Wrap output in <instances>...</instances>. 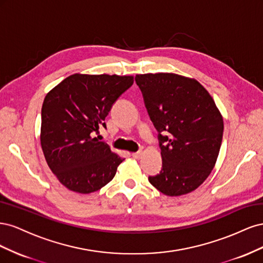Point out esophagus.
<instances>
[{
  "label": "esophagus",
  "instance_id": "esophagus-1",
  "mask_svg": "<svg viewBox=\"0 0 263 263\" xmlns=\"http://www.w3.org/2000/svg\"><path fill=\"white\" fill-rule=\"evenodd\" d=\"M141 156H142L141 151H137V153H134V154H133V157H134L135 159H140Z\"/></svg>",
  "mask_w": 263,
  "mask_h": 263
}]
</instances>
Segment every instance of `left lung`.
<instances>
[{"label":"left lung","mask_w":263,"mask_h":263,"mask_svg":"<svg viewBox=\"0 0 263 263\" xmlns=\"http://www.w3.org/2000/svg\"><path fill=\"white\" fill-rule=\"evenodd\" d=\"M158 130L162 169L148 180L168 196L196 190L216 163L224 132L222 116L195 79L176 73L135 78Z\"/></svg>","instance_id":"8db88e82"}]
</instances>
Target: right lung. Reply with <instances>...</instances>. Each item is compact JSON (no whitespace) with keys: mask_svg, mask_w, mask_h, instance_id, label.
Masks as SVG:
<instances>
[{"mask_svg":"<svg viewBox=\"0 0 263 263\" xmlns=\"http://www.w3.org/2000/svg\"><path fill=\"white\" fill-rule=\"evenodd\" d=\"M134 83L132 76L80 74L66 78L46 95L41 144L50 170L77 193L99 191L124 159L94 136L114 103Z\"/></svg>","mask_w":263,"mask_h":263,"instance_id":"right-lung-1","label":"right lung"}]
</instances>
